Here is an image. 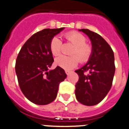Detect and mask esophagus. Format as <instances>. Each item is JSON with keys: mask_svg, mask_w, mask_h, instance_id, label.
I'll return each mask as SVG.
<instances>
[{"mask_svg": "<svg viewBox=\"0 0 129 129\" xmlns=\"http://www.w3.org/2000/svg\"><path fill=\"white\" fill-rule=\"evenodd\" d=\"M65 72H66V73L67 74V75H69V74L71 73V71H67V70H66V71H65Z\"/></svg>", "mask_w": 129, "mask_h": 129, "instance_id": "34e87169", "label": "esophagus"}]
</instances>
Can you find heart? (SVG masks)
I'll list each match as a JSON object with an SVG mask.
<instances>
[{
    "instance_id": "heart-1",
    "label": "heart",
    "mask_w": 129,
    "mask_h": 129,
    "mask_svg": "<svg viewBox=\"0 0 129 129\" xmlns=\"http://www.w3.org/2000/svg\"><path fill=\"white\" fill-rule=\"evenodd\" d=\"M65 39L75 45V47L71 54V56L61 55L56 58L55 63L56 66L66 70L75 68L79 61L82 63L87 62L92 54L91 46L86 44L87 39L84 35L76 31H71L64 35ZM62 42L58 37H54L50 42V50L54 56H58L61 53Z\"/></svg>"
}]
</instances>
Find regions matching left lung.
<instances>
[{
	"label": "left lung",
	"mask_w": 129,
	"mask_h": 129,
	"mask_svg": "<svg viewBox=\"0 0 129 129\" xmlns=\"http://www.w3.org/2000/svg\"><path fill=\"white\" fill-rule=\"evenodd\" d=\"M79 31L89 37L92 52L87 63L75 71L79 76L75 95L80 103L92 106L99 104L111 89L115 73L114 56L111 46L98 33L87 29Z\"/></svg>",
	"instance_id": "obj_1"
}]
</instances>
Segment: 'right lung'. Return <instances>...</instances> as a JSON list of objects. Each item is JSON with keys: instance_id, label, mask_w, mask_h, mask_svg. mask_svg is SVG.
Listing matches in <instances>:
<instances>
[{"instance_id": "right-lung-1", "label": "right lung", "mask_w": 129, "mask_h": 129, "mask_svg": "<svg viewBox=\"0 0 129 129\" xmlns=\"http://www.w3.org/2000/svg\"><path fill=\"white\" fill-rule=\"evenodd\" d=\"M64 27L44 29L31 36L22 46L15 64L18 84L33 104L47 105L55 100L59 85L67 75L59 66L49 70L54 62L50 42Z\"/></svg>"}]
</instances>
